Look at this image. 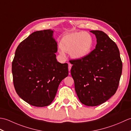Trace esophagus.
<instances>
[{
	"instance_id": "obj_1",
	"label": "esophagus",
	"mask_w": 131,
	"mask_h": 131,
	"mask_svg": "<svg viewBox=\"0 0 131 131\" xmlns=\"http://www.w3.org/2000/svg\"><path fill=\"white\" fill-rule=\"evenodd\" d=\"M71 66H72V65L71 63H69V66H68V69H69V71H70L71 69Z\"/></svg>"
}]
</instances>
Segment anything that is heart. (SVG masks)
Instances as JSON below:
<instances>
[{"instance_id":"b5f03b06","label":"heart","mask_w":131,"mask_h":131,"mask_svg":"<svg viewBox=\"0 0 131 131\" xmlns=\"http://www.w3.org/2000/svg\"><path fill=\"white\" fill-rule=\"evenodd\" d=\"M93 43V38L87 32H78L68 34L60 41V54L65 57V52L70 53L74 59L79 60L90 53Z\"/></svg>"}]
</instances>
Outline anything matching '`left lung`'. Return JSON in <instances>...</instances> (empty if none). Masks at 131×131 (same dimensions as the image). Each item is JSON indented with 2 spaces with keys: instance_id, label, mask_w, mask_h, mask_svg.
Listing matches in <instances>:
<instances>
[{
  "instance_id": "obj_1",
  "label": "left lung",
  "mask_w": 131,
  "mask_h": 131,
  "mask_svg": "<svg viewBox=\"0 0 131 131\" xmlns=\"http://www.w3.org/2000/svg\"><path fill=\"white\" fill-rule=\"evenodd\" d=\"M95 35V49L81 59L73 60L71 69L75 90L83 104L95 106L104 103L117 90L122 62L115 42L104 32L91 30Z\"/></svg>"
}]
</instances>
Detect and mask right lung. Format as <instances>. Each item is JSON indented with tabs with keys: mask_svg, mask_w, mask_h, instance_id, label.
I'll use <instances>...</instances> for the list:
<instances>
[{
	"mask_svg": "<svg viewBox=\"0 0 131 131\" xmlns=\"http://www.w3.org/2000/svg\"><path fill=\"white\" fill-rule=\"evenodd\" d=\"M54 31L32 32L17 48L12 65L13 84L20 98L37 107L53 101L58 86L68 76V64L56 59Z\"/></svg>",
	"mask_w": 131,
	"mask_h": 131,
	"instance_id": "1",
	"label": "right lung"
}]
</instances>
